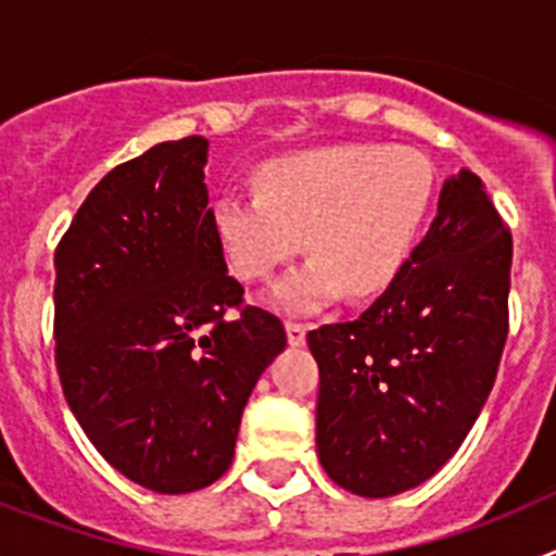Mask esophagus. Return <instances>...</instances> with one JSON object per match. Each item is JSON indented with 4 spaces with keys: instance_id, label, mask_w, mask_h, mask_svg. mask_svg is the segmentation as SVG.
<instances>
[{
    "instance_id": "34e87169",
    "label": "esophagus",
    "mask_w": 556,
    "mask_h": 556,
    "mask_svg": "<svg viewBox=\"0 0 556 556\" xmlns=\"http://www.w3.org/2000/svg\"><path fill=\"white\" fill-rule=\"evenodd\" d=\"M306 331L308 328L303 326V323H294V320H289L287 323V339H289V345H303V342H306Z\"/></svg>"
}]
</instances>
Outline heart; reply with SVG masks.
<instances>
[{
    "mask_svg": "<svg viewBox=\"0 0 556 556\" xmlns=\"http://www.w3.org/2000/svg\"><path fill=\"white\" fill-rule=\"evenodd\" d=\"M434 191V166L412 147H320L262 166L258 194H219L211 228L242 281H267L306 242L314 258L275 287L273 301L312 312L342 292H384L409 262Z\"/></svg>",
    "mask_w": 556,
    "mask_h": 556,
    "instance_id": "heart-1",
    "label": "heart"
}]
</instances>
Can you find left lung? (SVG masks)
<instances>
[{
	"label": "left lung",
	"mask_w": 556,
	"mask_h": 556,
	"mask_svg": "<svg viewBox=\"0 0 556 556\" xmlns=\"http://www.w3.org/2000/svg\"><path fill=\"white\" fill-rule=\"evenodd\" d=\"M513 236L462 169L401 275L358 320L308 331L320 367L317 454L339 488L387 498L456 454L509 331Z\"/></svg>",
	"instance_id": "1"
}]
</instances>
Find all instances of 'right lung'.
<instances>
[{"instance_id":"add662e5","label":"right lung","mask_w":556,"mask_h":556,"mask_svg":"<svg viewBox=\"0 0 556 556\" xmlns=\"http://www.w3.org/2000/svg\"><path fill=\"white\" fill-rule=\"evenodd\" d=\"M208 141H164L91 189L55 250V365L94 448L152 493L230 468L255 381L287 348L242 306L211 228ZM228 307H239L236 318Z\"/></svg>"}]
</instances>
